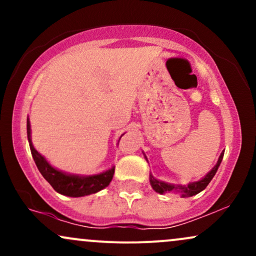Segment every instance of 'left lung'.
Segmentation results:
<instances>
[{
	"label": "left lung",
	"instance_id": "1",
	"mask_svg": "<svg viewBox=\"0 0 256 256\" xmlns=\"http://www.w3.org/2000/svg\"><path fill=\"white\" fill-rule=\"evenodd\" d=\"M222 156H224V152L220 154L216 165L214 166L213 168L210 170V171L204 176V178L201 179V180L194 182V183H189V184L185 185V186H184V185H173V184L165 183V182L158 180V179H155L150 174V178H149V179H150L152 188L158 194H165V192H182V196H183V198H189V196L196 195V194L201 192L202 190H204L206 186H207V185L210 183V180H212L214 176H216V171H218L220 164H222Z\"/></svg>",
	"mask_w": 256,
	"mask_h": 256
}]
</instances>
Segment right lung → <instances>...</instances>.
Returning <instances> with one entry per match:
<instances>
[{"instance_id": "1", "label": "right lung", "mask_w": 256, "mask_h": 256, "mask_svg": "<svg viewBox=\"0 0 256 256\" xmlns=\"http://www.w3.org/2000/svg\"><path fill=\"white\" fill-rule=\"evenodd\" d=\"M28 138L30 143V149L32 158L36 162L37 168L40 170V174L44 179L54 188L55 192L62 195L71 196V198H80V196L91 195L104 189L110 183L112 178L114 174V167L108 170V171L98 173L94 176H76V174H67L58 170L54 168L44 156L34 149L31 140V126L30 120L28 119ZM122 138V137H120Z\"/></svg>"}]
</instances>
